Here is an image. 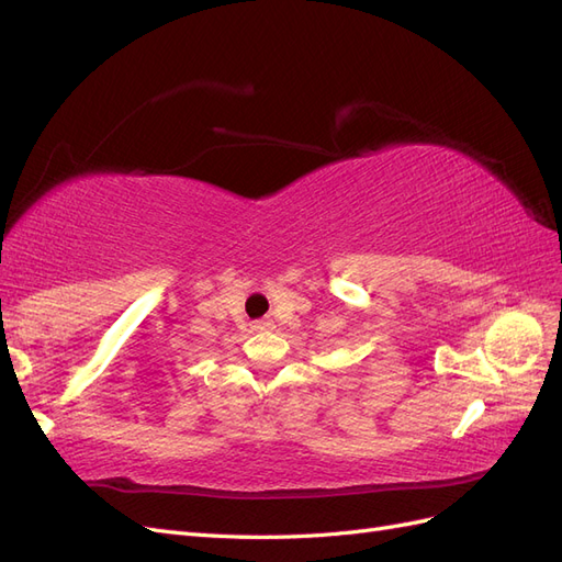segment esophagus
Returning <instances> with one entry per match:
<instances>
[{
  "mask_svg": "<svg viewBox=\"0 0 562 562\" xmlns=\"http://www.w3.org/2000/svg\"><path fill=\"white\" fill-rule=\"evenodd\" d=\"M271 328V321H255L252 323V330H269Z\"/></svg>",
  "mask_w": 562,
  "mask_h": 562,
  "instance_id": "34e87169",
  "label": "esophagus"
}]
</instances>
